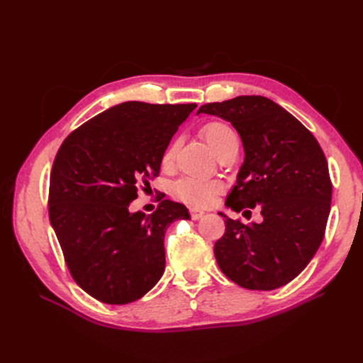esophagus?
<instances>
[{
    "label": "esophagus",
    "mask_w": 363,
    "mask_h": 363,
    "mask_svg": "<svg viewBox=\"0 0 363 363\" xmlns=\"http://www.w3.org/2000/svg\"><path fill=\"white\" fill-rule=\"evenodd\" d=\"M189 213H191V218H192V219H200V218L204 215L203 211H200V208H195V207L191 208Z\"/></svg>",
    "instance_id": "34e87169"
}]
</instances>
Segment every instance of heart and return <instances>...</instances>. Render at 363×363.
Masks as SVG:
<instances>
[{
  "mask_svg": "<svg viewBox=\"0 0 363 363\" xmlns=\"http://www.w3.org/2000/svg\"><path fill=\"white\" fill-rule=\"evenodd\" d=\"M200 135L216 156L221 151H224L227 147L238 142V136L233 131V128L227 125L225 123H221V121H208V123L201 125ZM177 147H179V142L174 140L167 147V150L163 151L162 159H160L162 168L171 167L175 159V152H177ZM221 191H223L221 183L195 179V177H183L175 182L172 186V194L175 199H179L192 206H200V207L212 204L215 196Z\"/></svg>",
  "mask_w": 363,
  "mask_h": 363,
  "instance_id": "b5f03b06",
  "label": "heart"
}]
</instances>
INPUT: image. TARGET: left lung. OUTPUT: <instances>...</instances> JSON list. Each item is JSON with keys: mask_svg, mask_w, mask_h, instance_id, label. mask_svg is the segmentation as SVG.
Masks as SVG:
<instances>
[{"mask_svg": "<svg viewBox=\"0 0 363 363\" xmlns=\"http://www.w3.org/2000/svg\"><path fill=\"white\" fill-rule=\"evenodd\" d=\"M199 113L230 121L242 139L245 160L227 207H259L263 216L242 224L219 213L225 232L213 247L218 267L245 289L284 286L323 242L332 201L324 152L298 119L265 96L207 103Z\"/></svg>", "mask_w": 363, "mask_h": 363, "instance_id": "8db88e82", "label": "left lung"}]
</instances>
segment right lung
<instances>
[{"label":"right lung","instance_id":"right-lung-1","mask_svg":"<svg viewBox=\"0 0 363 363\" xmlns=\"http://www.w3.org/2000/svg\"><path fill=\"white\" fill-rule=\"evenodd\" d=\"M196 104L127 101L94 116L63 140L50 175L48 215L79 286L107 304L144 296L164 269V232L188 208L163 200L151 215L130 213L138 189Z\"/></svg>","mask_w":363,"mask_h":363}]
</instances>
